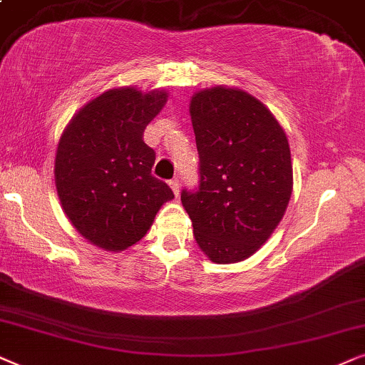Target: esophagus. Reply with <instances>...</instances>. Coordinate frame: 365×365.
<instances>
[{
    "label": "esophagus",
    "mask_w": 365,
    "mask_h": 365,
    "mask_svg": "<svg viewBox=\"0 0 365 365\" xmlns=\"http://www.w3.org/2000/svg\"><path fill=\"white\" fill-rule=\"evenodd\" d=\"M170 187H172V190H173V193L175 195L178 197V193H180V180H170Z\"/></svg>",
    "instance_id": "34e87169"
}]
</instances>
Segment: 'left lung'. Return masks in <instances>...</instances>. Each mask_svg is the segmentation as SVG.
<instances>
[{"label": "left lung", "mask_w": 365, "mask_h": 365, "mask_svg": "<svg viewBox=\"0 0 365 365\" xmlns=\"http://www.w3.org/2000/svg\"><path fill=\"white\" fill-rule=\"evenodd\" d=\"M190 116L200 185L182 192L198 247L215 264L254 255L279 225L292 195L287 135L272 111L240 88L197 91Z\"/></svg>", "instance_id": "8db88e82"}]
</instances>
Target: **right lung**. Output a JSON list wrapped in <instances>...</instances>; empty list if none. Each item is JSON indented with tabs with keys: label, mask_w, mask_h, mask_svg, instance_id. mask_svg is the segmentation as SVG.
<instances>
[{
	"label": "right lung",
	"mask_w": 365,
	"mask_h": 365,
	"mask_svg": "<svg viewBox=\"0 0 365 365\" xmlns=\"http://www.w3.org/2000/svg\"><path fill=\"white\" fill-rule=\"evenodd\" d=\"M167 98L165 90H108L63 130L55 158L58 197L76 232L100 249L121 252L137 244L173 198L152 175L155 152L143 142Z\"/></svg>",
	"instance_id": "obj_1"
}]
</instances>
